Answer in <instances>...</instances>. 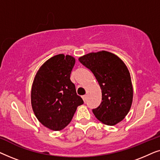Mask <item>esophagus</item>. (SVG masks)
Returning <instances> with one entry per match:
<instances>
[{
	"mask_svg": "<svg viewBox=\"0 0 160 160\" xmlns=\"http://www.w3.org/2000/svg\"><path fill=\"white\" fill-rule=\"evenodd\" d=\"M82 98H83V100H84V102L87 101V95H83V96H82Z\"/></svg>",
	"mask_w": 160,
	"mask_h": 160,
	"instance_id": "34e87169",
	"label": "esophagus"
}]
</instances>
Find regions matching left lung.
I'll use <instances>...</instances> for the list:
<instances>
[{"label": "left lung", "instance_id": "8db88e82", "mask_svg": "<svg viewBox=\"0 0 160 160\" xmlns=\"http://www.w3.org/2000/svg\"><path fill=\"white\" fill-rule=\"evenodd\" d=\"M78 60L92 72L101 89V103L92 109L95 117L110 126L122 121L130 111L133 98L130 74L124 62L106 51L85 54Z\"/></svg>", "mask_w": 160, "mask_h": 160}]
</instances>
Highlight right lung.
I'll return each instance as SVG.
<instances>
[{
  "label": "right lung",
  "instance_id": "right-lung-1",
  "mask_svg": "<svg viewBox=\"0 0 160 160\" xmlns=\"http://www.w3.org/2000/svg\"><path fill=\"white\" fill-rule=\"evenodd\" d=\"M76 60L60 54L41 65L31 89L32 110L39 122L54 131L64 129L72 120L76 108L84 103L76 94L70 76Z\"/></svg>",
  "mask_w": 160,
  "mask_h": 160
}]
</instances>
